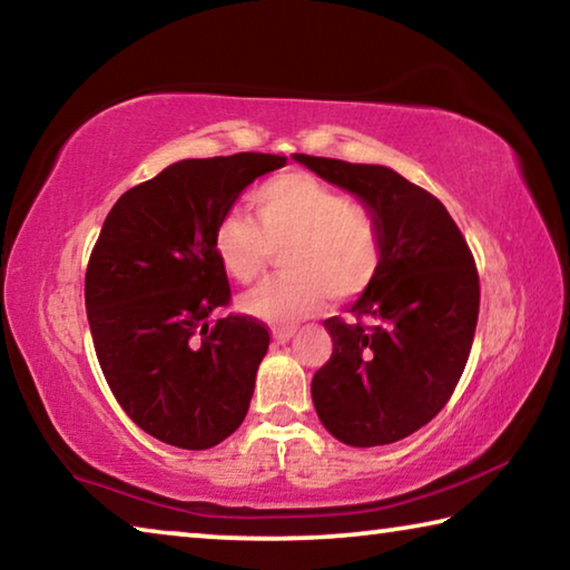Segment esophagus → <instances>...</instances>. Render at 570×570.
<instances>
[{"instance_id": "1", "label": "esophagus", "mask_w": 570, "mask_h": 570, "mask_svg": "<svg viewBox=\"0 0 570 570\" xmlns=\"http://www.w3.org/2000/svg\"><path fill=\"white\" fill-rule=\"evenodd\" d=\"M294 336V330H274V340L278 342V344H284V342H288Z\"/></svg>"}]
</instances>
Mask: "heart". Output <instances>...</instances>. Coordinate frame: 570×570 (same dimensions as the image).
I'll use <instances>...</instances> for the list:
<instances>
[{
    "label": "heart",
    "instance_id": "b5f03b06",
    "mask_svg": "<svg viewBox=\"0 0 570 570\" xmlns=\"http://www.w3.org/2000/svg\"><path fill=\"white\" fill-rule=\"evenodd\" d=\"M256 220L226 214L216 226V254L240 284L266 274L274 250L284 254L288 276L244 296V312L274 326L306 320L332 298H354L377 278L384 240L377 216L352 204L342 190L306 173L268 178L250 196Z\"/></svg>",
    "mask_w": 570,
    "mask_h": 570
}]
</instances>
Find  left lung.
<instances>
[{"instance_id":"left-lung-1","label":"left lung","mask_w":570,"mask_h":570,"mask_svg":"<svg viewBox=\"0 0 570 570\" xmlns=\"http://www.w3.org/2000/svg\"><path fill=\"white\" fill-rule=\"evenodd\" d=\"M294 158L380 220L382 268L350 322L324 320L334 350L314 374L312 400L344 445H390L428 424L458 387L480 312L475 258L448 208L392 168Z\"/></svg>"}]
</instances>
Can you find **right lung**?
Listing matches in <instances>:
<instances>
[{
    "instance_id": "1",
    "label": "right lung",
    "mask_w": 570,
    "mask_h": 570,
    "mask_svg": "<svg viewBox=\"0 0 570 570\" xmlns=\"http://www.w3.org/2000/svg\"><path fill=\"white\" fill-rule=\"evenodd\" d=\"M286 158L268 153L173 163L125 190L85 272L95 354L125 414L160 442L206 450L244 422L268 326L230 304L216 226L238 193Z\"/></svg>"
}]
</instances>
